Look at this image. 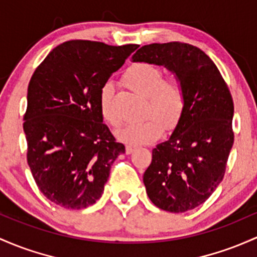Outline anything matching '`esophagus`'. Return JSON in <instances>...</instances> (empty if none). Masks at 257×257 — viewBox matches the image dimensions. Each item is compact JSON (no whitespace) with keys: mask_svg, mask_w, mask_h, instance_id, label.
<instances>
[{"mask_svg":"<svg viewBox=\"0 0 257 257\" xmlns=\"http://www.w3.org/2000/svg\"><path fill=\"white\" fill-rule=\"evenodd\" d=\"M135 149H137V146L129 145V144H128V145L125 146V152L129 155V154H132V152H133V151L135 150Z\"/></svg>","mask_w":257,"mask_h":257,"instance_id":"34e87169","label":"esophagus"}]
</instances>
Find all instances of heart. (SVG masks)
I'll return each mask as SVG.
<instances>
[{"label": "heart", "mask_w": 257, "mask_h": 257, "mask_svg": "<svg viewBox=\"0 0 257 257\" xmlns=\"http://www.w3.org/2000/svg\"><path fill=\"white\" fill-rule=\"evenodd\" d=\"M162 68L152 63H135L126 69L124 83L133 91L148 98L145 113L150 114L142 120L131 122L118 129L117 137L122 142L148 144L156 140L162 132L171 131L178 123L185 106V90L178 78H166ZM113 85L103 84L100 91V109L111 125L117 126L120 119L114 114Z\"/></svg>", "instance_id": "obj_1"}]
</instances>
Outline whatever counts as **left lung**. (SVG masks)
<instances>
[{
	"mask_svg": "<svg viewBox=\"0 0 257 257\" xmlns=\"http://www.w3.org/2000/svg\"><path fill=\"white\" fill-rule=\"evenodd\" d=\"M132 61L165 67L184 86V111L171 137L152 150L143 180L152 204L161 210H193L224 177L234 142L232 95L212 60L193 45H145Z\"/></svg>",
	"mask_w": 257,
	"mask_h": 257,
	"instance_id": "1",
	"label": "left lung"
}]
</instances>
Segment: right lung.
Wrapping results in <instances>:
<instances>
[{"instance_id":"right-lung-1","label":"right lung","mask_w":257,"mask_h":257,"mask_svg":"<svg viewBox=\"0 0 257 257\" xmlns=\"http://www.w3.org/2000/svg\"><path fill=\"white\" fill-rule=\"evenodd\" d=\"M138 45L72 40L58 45L28 86V165L50 201L70 210L95 204L123 144L103 124L100 91Z\"/></svg>"}]
</instances>
